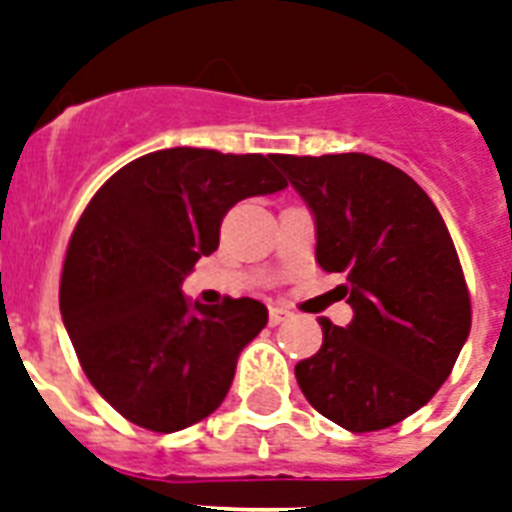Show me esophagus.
Here are the masks:
<instances>
[{
    "mask_svg": "<svg viewBox=\"0 0 512 512\" xmlns=\"http://www.w3.org/2000/svg\"><path fill=\"white\" fill-rule=\"evenodd\" d=\"M292 313L287 311V308H281V305H271L268 308V319H271V324L276 327V324H281V321H287Z\"/></svg>",
    "mask_w": 512,
    "mask_h": 512,
    "instance_id": "obj_1",
    "label": "esophagus"
}]
</instances>
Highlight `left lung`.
Here are the masks:
<instances>
[{"label": "left lung", "mask_w": 512, "mask_h": 512, "mask_svg": "<svg viewBox=\"0 0 512 512\" xmlns=\"http://www.w3.org/2000/svg\"><path fill=\"white\" fill-rule=\"evenodd\" d=\"M316 220V263L342 273L348 327L295 366L308 404L350 433L382 430L425 406L470 335L460 257L430 196L366 154L276 156Z\"/></svg>", "instance_id": "8db88e82"}]
</instances>
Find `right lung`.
Wrapping results in <instances>:
<instances>
[{
	"mask_svg": "<svg viewBox=\"0 0 512 512\" xmlns=\"http://www.w3.org/2000/svg\"><path fill=\"white\" fill-rule=\"evenodd\" d=\"M281 188L263 154L164 148L92 196L68 241L60 313L87 380L124 420L175 433L223 404L268 308L252 297L191 305L180 284L215 252L236 201Z\"/></svg>",
	"mask_w": 512,
	"mask_h": 512,
	"instance_id": "right-lung-1",
	"label": "right lung"
}]
</instances>
